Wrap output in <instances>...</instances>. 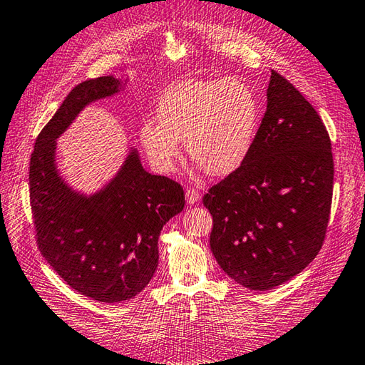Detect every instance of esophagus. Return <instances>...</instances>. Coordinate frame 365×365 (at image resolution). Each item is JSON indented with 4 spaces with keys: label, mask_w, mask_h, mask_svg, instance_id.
Masks as SVG:
<instances>
[{
    "label": "esophagus",
    "mask_w": 365,
    "mask_h": 365,
    "mask_svg": "<svg viewBox=\"0 0 365 365\" xmlns=\"http://www.w3.org/2000/svg\"><path fill=\"white\" fill-rule=\"evenodd\" d=\"M199 199H201V191H199L197 188L190 187L187 190V202L188 204H196Z\"/></svg>",
    "instance_id": "1"
}]
</instances>
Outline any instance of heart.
Here are the masks:
<instances>
[{"instance_id":"1","label":"heart","mask_w":365,"mask_h":365,"mask_svg":"<svg viewBox=\"0 0 365 365\" xmlns=\"http://www.w3.org/2000/svg\"><path fill=\"white\" fill-rule=\"evenodd\" d=\"M259 126V103L239 78L185 81L170 85L156 106V121L139 128V140L160 173H173L182 150L212 175L237 169Z\"/></svg>"}]
</instances>
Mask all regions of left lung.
Wrapping results in <instances>:
<instances>
[{
    "mask_svg": "<svg viewBox=\"0 0 365 365\" xmlns=\"http://www.w3.org/2000/svg\"><path fill=\"white\" fill-rule=\"evenodd\" d=\"M334 160L323 120L294 85L270 71L267 110L240 166L202 197L210 248L234 282L272 289L309 266L326 237Z\"/></svg>",
    "mask_w": 365,
    "mask_h": 365,
    "instance_id": "8db88e82",
    "label": "left lung"
}]
</instances>
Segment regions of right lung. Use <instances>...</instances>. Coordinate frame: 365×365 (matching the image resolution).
Instances as JSON below:
<instances>
[{"label": "right lung", "instance_id": "obj_1", "mask_svg": "<svg viewBox=\"0 0 365 365\" xmlns=\"http://www.w3.org/2000/svg\"><path fill=\"white\" fill-rule=\"evenodd\" d=\"M113 77L78 83L42 128L30 158V204L36 244L66 284L99 302L128 301L158 267V237L183 210L180 183L144 170L131 152L118 175L85 197L63 183L55 168V139L82 107L118 91Z\"/></svg>", "mask_w": 365, "mask_h": 365}]
</instances>
